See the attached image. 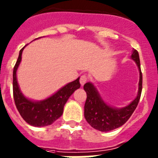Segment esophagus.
<instances>
[{
	"label": "esophagus",
	"mask_w": 158,
	"mask_h": 158,
	"mask_svg": "<svg viewBox=\"0 0 158 158\" xmlns=\"http://www.w3.org/2000/svg\"><path fill=\"white\" fill-rule=\"evenodd\" d=\"M88 81V78L85 75H82L81 77H80V83H81V85H83L85 83H86V81Z\"/></svg>",
	"instance_id": "1"
}]
</instances>
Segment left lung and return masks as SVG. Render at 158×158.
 I'll return each instance as SVG.
<instances>
[{
  "mask_svg": "<svg viewBox=\"0 0 158 158\" xmlns=\"http://www.w3.org/2000/svg\"><path fill=\"white\" fill-rule=\"evenodd\" d=\"M132 58L136 62L140 73L139 87L138 96L128 106L122 109H115L107 106L97 92L95 86L90 82L85 83L83 88L86 92L84 116L85 120L92 128L101 132L111 131L119 128L128 121L132 114L135 110L140 100L143 88V75L140 68L139 52L133 50Z\"/></svg>",
  "mask_w": 158,
  "mask_h": 158,
  "instance_id": "8db88e82",
  "label": "left lung"
}]
</instances>
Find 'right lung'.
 <instances>
[{
  "instance_id": "obj_1",
  "label": "right lung",
  "mask_w": 158,
  "mask_h": 158,
  "mask_svg": "<svg viewBox=\"0 0 158 158\" xmlns=\"http://www.w3.org/2000/svg\"><path fill=\"white\" fill-rule=\"evenodd\" d=\"M24 48L19 51V57L13 70V96L16 108L25 122L35 127L52 124L62 114L63 107L71 95L80 88L79 78L60 89L57 93L43 101L35 102L24 97L19 90L16 80V71L21 61Z\"/></svg>"
}]
</instances>
